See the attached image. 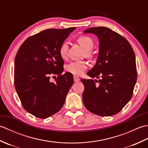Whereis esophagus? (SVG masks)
Returning <instances> with one entry per match:
<instances>
[{"label": "esophagus", "instance_id": "obj_1", "mask_svg": "<svg viewBox=\"0 0 148 148\" xmlns=\"http://www.w3.org/2000/svg\"><path fill=\"white\" fill-rule=\"evenodd\" d=\"M80 80L79 76H74V81H75V82H78Z\"/></svg>", "mask_w": 148, "mask_h": 148}]
</instances>
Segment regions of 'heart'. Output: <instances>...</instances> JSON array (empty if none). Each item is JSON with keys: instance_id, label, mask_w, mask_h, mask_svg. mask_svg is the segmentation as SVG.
Wrapping results in <instances>:
<instances>
[{"instance_id": "obj_1", "label": "heart", "mask_w": 148, "mask_h": 148, "mask_svg": "<svg viewBox=\"0 0 148 148\" xmlns=\"http://www.w3.org/2000/svg\"><path fill=\"white\" fill-rule=\"evenodd\" d=\"M77 42L86 50V54L88 57H91L92 53L90 51L94 46L93 40L91 37L86 36H81L77 39ZM59 54L63 59L67 58L68 55V45L64 42L60 47ZM88 67V64L84 61H74L69 63L65 66V70L74 75H81Z\"/></svg>"}]
</instances>
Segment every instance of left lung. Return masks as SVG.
Masks as SVG:
<instances>
[{
  "label": "left lung",
  "mask_w": 148,
  "mask_h": 148,
  "mask_svg": "<svg viewBox=\"0 0 148 148\" xmlns=\"http://www.w3.org/2000/svg\"><path fill=\"white\" fill-rule=\"evenodd\" d=\"M98 37L99 51L95 66L88 72L100 79L81 81L84 86L83 102L91 112L100 116L117 114L129 102L137 81L136 56L123 36L104 27L84 31ZM97 82L99 84H96Z\"/></svg>",
  "instance_id": "left-lung-1"
}]
</instances>
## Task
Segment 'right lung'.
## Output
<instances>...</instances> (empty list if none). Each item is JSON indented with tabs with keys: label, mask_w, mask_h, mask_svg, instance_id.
Returning <instances> with one entry per match:
<instances>
[{
	"label": "right lung",
	"mask_w": 148,
	"mask_h": 148,
	"mask_svg": "<svg viewBox=\"0 0 148 148\" xmlns=\"http://www.w3.org/2000/svg\"><path fill=\"white\" fill-rule=\"evenodd\" d=\"M76 27L50 29L27 38L14 60V86L21 104L37 118L45 119L58 112L73 84V76L64 71L59 54L62 44ZM57 75L55 82L50 76Z\"/></svg>",
	"instance_id": "add662e5"
}]
</instances>
